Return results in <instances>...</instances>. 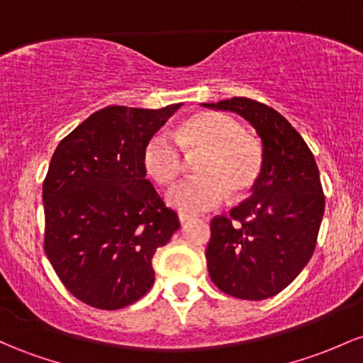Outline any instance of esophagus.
<instances>
[{"mask_svg": "<svg viewBox=\"0 0 363 363\" xmlns=\"http://www.w3.org/2000/svg\"><path fill=\"white\" fill-rule=\"evenodd\" d=\"M191 215H188V213H179V222H181V224H186V222H189L191 220Z\"/></svg>", "mask_w": 363, "mask_h": 363, "instance_id": "1", "label": "esophagus"}]
</instances>
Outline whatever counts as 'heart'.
I'll list each match as a JSON object with an SVG mask.
<instances>
[{
    "instance_id": "1",
    "label": "heart",
    "mask_w": 363,
    "mask_h": 363,
    "mask_svg": "<svg viewBox=\"0 0 363 363\" xmlns=\"http://www.w3.org/2000/svg\"><path fill=\"white\" fill-rule=\"evenodd\" d=\"M182 150L203 151L196 165L198 177L170 189L167 203L179 212H206L224 203L227 194L245 198L257 186L264 170L260 143L236 118L220 111H200L184 118L175 129ZM169 134L157 133L145 143L141 165L146 175L160 186L174 184L181 174V151Z\"/></svg>"
}]
</instances>
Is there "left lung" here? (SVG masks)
Wrapping results in <instances>:
<instances>
[{"mask_svg":"<svg viewBox=\"0 0 363 363\" xmlns=\"http://www.w3.org/2000/svg\"><path fill=\"white\" fill-rule=\"evenodd\" d=\"M201 105L241 115L262 139L260 179L252 198L212 220L206 265L220 291L265 300L291 284L315 250L325 206L315 158L291 123L264 103L230 98Z\"/></svg>","mask_w":363,"mask_h":363,"instance_id":"1","label":"left lung"}]
</instances>
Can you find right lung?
I'll return each instance as SVG.
<instances>
[{
	"instance_id": "add662e5",
	"label": "right lung",
	"mask_w": 363,
	"mask_h": 363,
	"mask_svg": "<svg viewBox=\"0 0 363 363\" xmlns=\"http://www.w3.org/2000/svg\"><path fill=\"white\" fill-rule=\"evenodd\" d=\"M181 106H106L51 157L43 184L45 252L63 286L87 305L123 308L153 286V255L181 224L146 179L141 151Z\"/></svg>"
}]
</instances>
